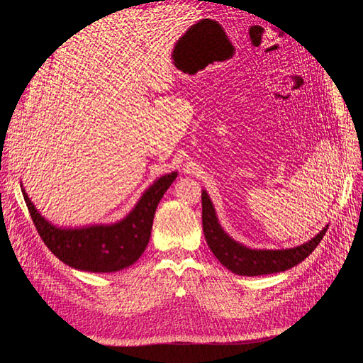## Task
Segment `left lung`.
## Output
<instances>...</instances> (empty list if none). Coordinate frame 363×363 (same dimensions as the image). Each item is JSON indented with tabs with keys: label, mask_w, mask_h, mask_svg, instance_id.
I'll return each instance as SVG.
<instances>
[{
	"label": "left lung",
	"mask_w": 363,
	"mask_h": 363,
	"mask_svg": "<svg viewBox=\"0 0 363 363\" xmlns=\"http://www.w3.org/2000/svg\"><path fill=\"white\" fill-rule=\"evenodd\" d=\"M201 203L203 232L208 248L227 269L239 276H263L298 265L318 247L327 232L325 227L309 242L289 250H250L225 235L218 224L213 204L206 192L201 194Z\"/></svg>",
	"instance_id": "8db88e82"
}]
</instances>
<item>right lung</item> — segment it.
Wrapping results in <instances>:
<instances>
[{
  "label": "right lung",
  "mask_w": 363,
  "mask_h": 363,
  "mask_svg": "<svg viewBox=\"0 0 363 363\" xmlns=\"http://www.w3.org/2000/svg\"><path fill=\"white\" fill-rule=\"evenodd\" d=\"M175 177L177 172L160 177L142 195L131 213L112 225L57 228L36 211L24 189L23 195L39 236L54 256L75 269L113 272L133 265L145 251L157 204Z\"/></svg>",
  "instance_id": "add662e5"
}]
</instances>
